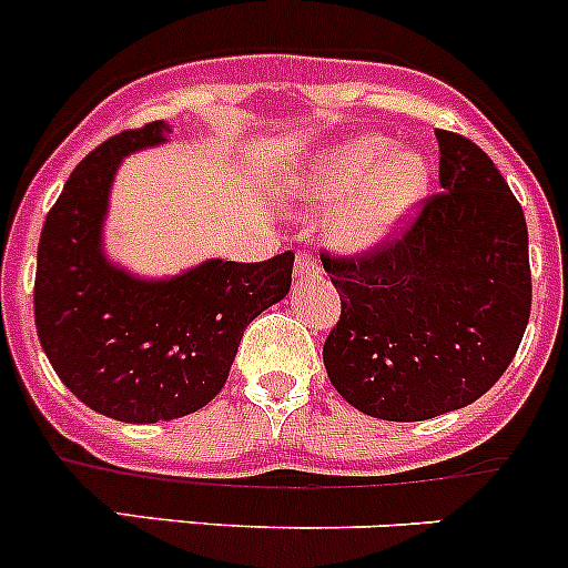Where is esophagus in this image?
<instances>
[{
    "instance_id": "obj_1",
    "label": "esophagus",
    "mask_w": 568,
    "mask_h": 568,
    "mask_svg": "<svg viewBox=\"0 0 568 568\" xmlns=\"http://www.w3.org/2000/svg\"><path fill=\"white\" fill-rule=\"evenodd\" d=\"M294 272H296V277H307V274H316L318 272L316 255H313V252H307V250L296 252Z\"/></svg>"
}]
</instances>
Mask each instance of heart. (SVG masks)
<instances>
[{"label":"heart","instance_id":"1","mask_svg":"<svg viewBox=\"0 0 568 568\" xmlns=\"http://www.w3.org/2000/svg\"><path fill=\"white\" fill-rule=\"evenodd\" d=\"M428 162L417 151L390 153L385 136H357L318 159L300 189L313 203H337L332 239L341 247L368 250L390 239L428 189Z\"/></svg>","mask_w":568,"mask_h":568}]
</instances>
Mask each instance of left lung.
I'll return each instance as SVG.
<instances>
[{
	"instance_id": "left-lung-1",
	"label": "left lung",
	"mask_w": 568,
	"mask_h": 568,
	"mask_svg": "<svg viewBox=\"0 0 568 568\" xmlns=\"http://www.w3.org/2000/svg\"><path fill=\"white\" fill-rule=\"evenodd\" d=\"M434 136L443 192L376 247L321 252L341 294L326 374L379 420H428L478 400L506 374L530 318L523 205L473 140Z\"/></svg>"
}]
</instances>
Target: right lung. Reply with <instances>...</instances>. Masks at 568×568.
<instances>
[{
  "label": "right lung",
  "instance_id": "right-lung-1",
  "mask_svg": "<svg viewBox=\"0 0 568 568\" xmlns=\"http://www.w3.org/2000/svg\"><path fill=\"white\" fill-rule=\"evenodd\" d=\"M170 131L125 129L77 164L45 214L38 244L36 326L62 385L123 423H159L203 409L222 390L244 329L291 288L294 252L268 261H209L145 283L101 252L106 194L120 159Z\"/></svg>",
  "mask_w": 568,
  "mask_h": 568
}]
</instances>
